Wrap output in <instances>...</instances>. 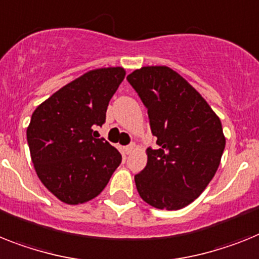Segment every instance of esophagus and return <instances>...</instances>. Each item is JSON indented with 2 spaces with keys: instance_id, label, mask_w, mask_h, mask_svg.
I'll return each instance as SVG.
<instances>
[{
  "instance_id": "34e87169",
  "label": "esophagus",
  "mask_w": 259,
  "mask_h": 259,
  "mask_svg": "<svg viewBox=\"0 0 259 259\" xmlns=\"http://www.w3.org/2000/svg\"><path fill=\"white\" fill-rule=\"evenodd\" d=\"M136 150H137V145H136V143H130L129 146L125 147V153L127 154V155H129V154H133L134 151H136Z\"/></svg>"
}]
</instances>
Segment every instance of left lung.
I'll return each instance as SVG.
<instances>
[{"label":"left lung","mask_w":259,"mask_h":259,"mask_svg":"<svg viewBox=\"0 0 259 259\" xmlns=\"http://www.w3.org/2000/svg\"><path fill=\"white\" fill-rule=\"evenodd\" d=\"M127 80L147 108L158 149H147L146 167L134 177L151 207L178 210L201 195L225 149L223 126L204 97L177 71L146 66Z\"/></svg>","instance_id":"1"}]
</instances>
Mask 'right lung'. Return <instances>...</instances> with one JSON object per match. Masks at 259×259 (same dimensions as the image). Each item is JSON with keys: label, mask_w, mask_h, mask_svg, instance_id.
<instances>
[{"label": "right lung", "mask_w": 259, "mask_h": 259, "mask_svg": "<svg viewBox=\"0 0 259 259\" xmlns=\"http://www.w3.org/2000/svg\"><path fill=\"white\" fill-rule=\"evenodd\" d=\"M122 67L91 69L56 91L32 113L26 130L34 168L50 192L69 205L103 192L122 156L93 126L105 122Z\"/></svg>", "instance_id": "add662e5"}]
</instances>
